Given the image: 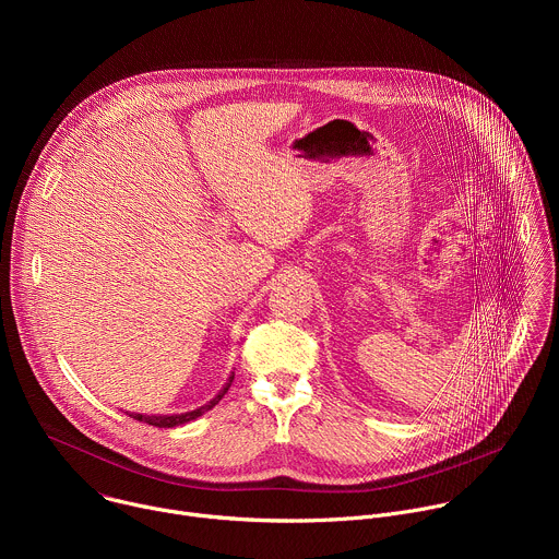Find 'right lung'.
I'll return each instance as SVG.
<instances>
[{
  "mask_svg": "<svg viewBox=\"0 0 559 559\" xmlns=\"http://www.w3.org/2000/svg\"><path fill=\"white\" fill-rule=\"evenodd\" d=\"M231 380H234V376H229V382L223 386V391L214 397V401H210V403H207L205 407H201V409H194V412H188V414H181V416H143V414H130V416H132L134 420H139V423H145V425H152V427H162V429H170V427H177V425H186V423H190V420L203 416L205 412H210L214 405H218L221 397L227 393Z\"/></svg>",
  "mask_w": 559,
  "mask_h": 559,
  "instance_id": "1",
  "label": "right lung"
}]
</instances>
